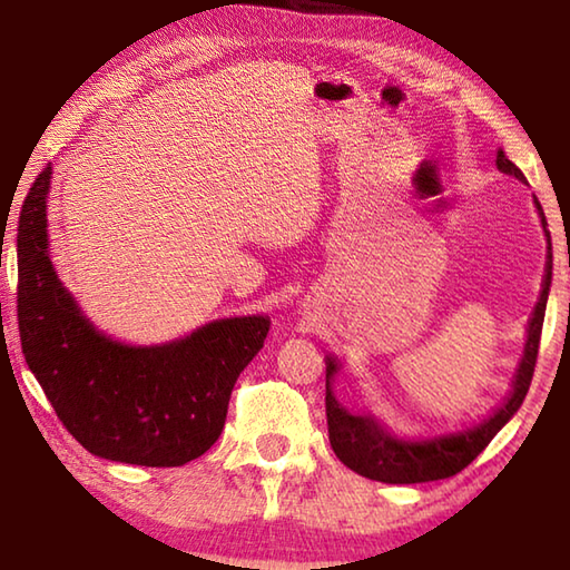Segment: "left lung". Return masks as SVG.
<instances>
[{"label":"left lung","instance_id":"8db88e82","mask_svg":"<svg viewBox=\"0 0 570 570\" xmlns=\"http://www.w3.org/2000/svg\"><path fill=\"white\" fill-rule=\"evenodd\" d=\"M498 168L523 180V173L505 158L503 150H498ZM535 206L540 210V224L543 228L546 216L540 208L538 198ZM551 274H553V254H551V236H548V262L543 274V288H540V298L530 314L528 322V344L520 360L518 374L513 380V390L505 397V402L495 407L488 417L470 424H458V428L432 430L422 432V435L400 438L384 430L382 424L370 417V414H352L336 402L332 384L334 374L340 370L334 356H326V424H330V442L346 468L360 472V475L380 482H390V485H410V482H428V480H442L458 475L465 470L472 460H475L488 442L498 435V430L513 417L520 404H523L530 380H533L535 362H538V346H540V332H543V316H546V302L548 288H551Z\"/></svg>","mask_w":570,"mask_h":570}]
</instances>
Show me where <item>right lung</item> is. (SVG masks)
Returning <instances> with one entry per match:
<instances>
[{"instance_id":"1","label":"right lung","mask_w":570,"mask_h":570,"mask_svg":"<svg viewBox=\"0 0 570 570\" xmlns=\"http://www.w3.org/2000/svg\"><path fill=\"white\" fill-rule=\"evenodd\" d=\"M47 166L17 228L22 354L67 432L92 455L178 468L214 445L230 390L264 346L266 316L210 322L180 342L128 346L85 320L47 256Z\"/></svg>"}]
</instances>
